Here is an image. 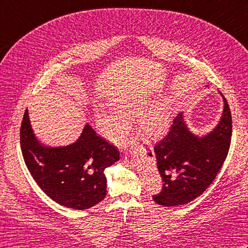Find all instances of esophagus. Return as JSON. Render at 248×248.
<instances>
[{
    "label": "esophagus",
    "mask_w": 248,
    "mask_h": 248,
    "mask_svg": "<svg viewBox=\"0 0 248 248\" xmlns=\"http://www.w3.org/2000/svg\"><path fill=\"white\" fill-rule=\"evenodd\" d=\"M125 161H127V162H129V161H128V159H125Z\"/></svg>",
    "instance_id": "obj_1"
}]
</instances>
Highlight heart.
Returning a JSON list of instances; mask_svg holds the SVG:
<instances>
[{
    "label": "heart",
    "instance_id": "heart-1",
    "mask_svg": "<svg viewBox=\"0 0 248 248\" xmlns=\"http://www.w3.org/2000/svg\"><path fill=\"white\" fill-rule=\"evenodd\" d=\"M151 98L144 93H132L114 100L116 110L101 108L97 110V124L104 136L119 140L127 134L129 119L140 117V130L149 139L160 138L170 124V109L166 102L150 108Z\"/></svg>",
    "mask_w": 248,
    "mask_h": 248
}]
</instances>
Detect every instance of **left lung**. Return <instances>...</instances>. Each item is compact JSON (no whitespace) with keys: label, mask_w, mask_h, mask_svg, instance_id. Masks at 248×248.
Segmentation results:
<instances>
[{"label":"left lung","mask_w":248,"mask_h":248,"mask_svg":"<svg viewBox=\"0 0 248 248\" xmlns=\"http://www.w3.org/2000/svg\"><path fill=\"white\" fill-rule=\"evenodd\" d=\"M219 124L211 133L197 138L187 130L182 114L172 119L170 131L155 145L162 189L152 195L165 207L192 202L217 178L227 157L232 134V118L227 100ZM152 154L149 152V155Z\"/></svg>","instance_id":"8db88e82"}]
</instances>
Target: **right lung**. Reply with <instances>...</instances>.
<instances>
[{
    "mask_svg": "<svg viewBox=\"0 0 248 248\" xmlns=\"http://www.w3.org/2000/svg\"><path fill=\"white\" fill-rule=\"evenodd\" d=\"M20 145L25 165L38 186L66 208L84 210L107 195L104 170L119 160V150L100 138L89 124L75 144L48 148L40 145L25 109L20 128Z\"/></svg>",
    "mask_w": 248,
    "mask_h": 248,
    "instance_id": "add662e5",
    "label": "right lung"
}]
</instances>
